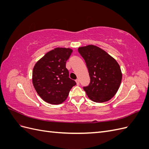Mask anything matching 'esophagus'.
<instances>
[{"label":"esophagus","mask_w":149,"mask_h":149,"mask_svg":"<svg viewBox=\"0 0 149 149\" xmlns=\"http://www.w3.org/2000/svg\"><path fill=\"white\" fill-rule=\"evenodd\" d=\"M76 84H77L78 85L79 84V79H76Z\"/></svg>","instance_id":"34e87169"}]
</instances>
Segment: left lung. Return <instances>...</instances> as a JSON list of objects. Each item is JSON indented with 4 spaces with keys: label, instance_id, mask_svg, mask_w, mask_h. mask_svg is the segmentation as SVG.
Instances as JSON below:
<instances>
[{
    "label": "left lung",
    "instance_id": "obj_1",
    "mask_svg": "<svg viewBox=\"0 0 149 149\" xmlns=\"http://www.w3.org/2000/svg\"><path fill=\"white\" fill-rule=\"evenodd\" d=\"M78 52L85 60L91 79L88 86L83 87L88 97L96 102L110 100L118 92L123 77L118 63L93 45L79 47Z\"/></svg>",
    "mask_w": 149,
    "mask_h": 149
}]
</instances>
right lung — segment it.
<instances>
[{"label":"right lung","mask_w":149,"mask_h":149,"mask_svg":"<svg viewBox=\"0 0 149 149\" xmlns=\"http://www.w3.org/2000/svg\"><path fill=\"white\" fill-rule=\"evenodd\" d=\"M73 49L56 48L48 52L36 63L32 73L33 86L43 100L52 104H60L76 84L69 78L66 62Z\"/></svg>","instance_id":"1"}]
</instances>
